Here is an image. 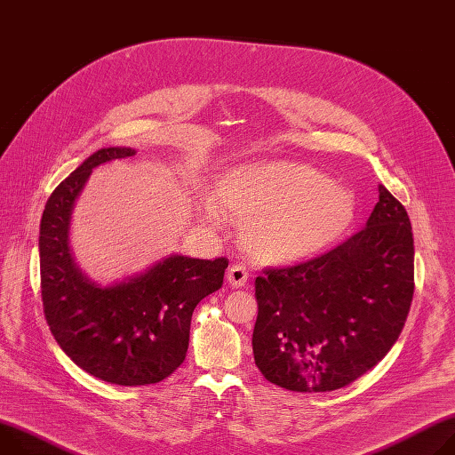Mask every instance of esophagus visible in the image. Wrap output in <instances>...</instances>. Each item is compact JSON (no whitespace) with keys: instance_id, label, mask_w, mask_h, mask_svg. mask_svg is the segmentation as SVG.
I'll list each match as a JSON object with an SVG mask.
<instances>
[{"instance_id":"34e87169","label":"esophagus","mask_w":455,"mask_h":455,"mask_svg":"<svg viewBox=\"0 0 455 455\" xmlns=\"http://www.w3.org/2000/svg\"><path fill=\"white\" fill-rule=\"evenodd\" d=\"M246 279H249V272H246V268H244L243 265H232V267L228 268L227 281H228L234 288L244 286V284H246Z\"/></svg>"}]
</instances>
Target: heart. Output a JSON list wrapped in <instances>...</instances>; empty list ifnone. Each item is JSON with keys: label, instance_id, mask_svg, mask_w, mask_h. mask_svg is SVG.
Listing matches in <instances>:
<instances>
[{"label": "heart", "instance_id": "b5f03b06", "mask_svg": "<svg viewBox=\"0 0 455 455\" xmlns=\"http://www.w3.org/2000/svg\"><path fill=\"white\" fill-rule=\"evenodd\" d=\"M203 221L243 223L249 254L268 265H296L334 246L355 220L354 194L321 171L294 161L239 164L227 171L216 196L201 197Z\"/></svg>", "mask_w": 455, "mask_h": 455}]
</instances>
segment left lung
<instances>
[{
  "mask_svg": "<svg viewBox=\"0 0 455 455\" xmlns=\"http://www.w3.org/2000/svg\"><path fill=\"white\" fill-rule=\"evenodd\" d=\"M411 296V225L404 206L379 185L363 230L315 259L256 277V364L286 390L343 388L394 347Z\"/></svg>",
  "mask_w": 455,
  "mask_h": 455,
  "instance_id": "obj_1",
  "label": "left lung"
}]
</instances>
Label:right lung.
Masks as SVG:
<instances>
[{"instance_id": "obj_1", "label": "right lung", "mask_w": 455, "mask_h": 455, "mask_svg": "<svg viewBox=\"0 0 455 455\" xmlns=\"http://www.w3.org/2000/svg\"><path fill=\"white\" fill-rule=\"evenodd\" d=\"M129 147L100 148L51 194L39 225L41 299L61 350L87 374L121 387L152 385L185 361L197 303L220 291L228 259L172 254L112 284L74 263L68 230L76 199L92 171L125 159Z\"/></svg>"}]
</instances>
